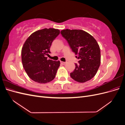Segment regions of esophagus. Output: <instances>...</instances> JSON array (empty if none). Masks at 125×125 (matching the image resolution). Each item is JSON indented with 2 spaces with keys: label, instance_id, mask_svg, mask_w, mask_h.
Wrapping results in <instances>:
<instances>
[{
  "label": "esophagus",
  "instance_id": "1",
  "mask_svg": "<svg viewBox=\"0 0 125 125\" xmlns=\"http://www.w3.org/2000/svg\"><path fill=\"white\" fill-rule=\"evenodd\" d=\"M60 63L62 64V65H65V64L66 63V62H60Z\"/></svg>",
  "mask_w": 125,
  "mask_h": 125
}]
</instances>
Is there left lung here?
Segmentation results:
<instances>
[{"label": "left lung", "mask_w": 125, "mask_h": 125, "mask_svg": "<svg viewBox=\"0 0 125 125\" xmlns=\"http://www.w3.org/2000/svg\"><path fill=\"white\" fill-rule=\"evenodd\" d=\"M60 33L79 59L70 77L80 83L90 80L95 76L101 63V51L97 41L81 30L66 29Z\"/></svg>", "instance_id": "obj_1"}]
</instances>
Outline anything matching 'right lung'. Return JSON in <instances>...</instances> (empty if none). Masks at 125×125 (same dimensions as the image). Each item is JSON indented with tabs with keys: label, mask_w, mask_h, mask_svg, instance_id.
<instances>
[{
	"label": "right lung",
	"mask_w": 125,
	"mask_h": 125,
	"mask_svg": "<svg viewBox=\"0 0 125 125\" xmlns=\"http://www.w3.org/2000/svg\"><path fill=\"white\" fill-rule=\"evenodd\" d=\"M60 33L58 29H44L33 33L24 42L21 50L23 67L30 78L39 83L54 80L60 62L47 60L52 43Z\"/></svg>",
	"instance_id": "add662e5"
}]
</instances>
